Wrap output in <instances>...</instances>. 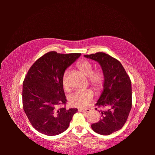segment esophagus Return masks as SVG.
I'll list each match as a JSON object with an SVG mask.
<instances>
[{"label":"esophagus","mask_w":155,"mask_h":155,"mask_svg":"<svg viewBox=\"0 0 155 155\" xmlns=\"http://www.w3.org/2000/svg\"><path fill=\"white\" fill-rule=\"evenodd\" d=\"M78 110L79 112H88L90 111V109H78Z\"/></svg>","instance_id":"34e87169"}]
</instances>
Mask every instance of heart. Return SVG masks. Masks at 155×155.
<instances>
[{
  "label": "heart",
  "mask_w": 155,
  "mask_h": 155,
  "mask_svg": "<svg viewBox=\"0 0 155 155\" xmlns=\"http://www.w3.org/2000/svg\"><path fill=\"white\" fill-rule=\"evenodd\" d=\"M77 67L80 72L86 76L88 77V81L97 91H100L104 85V75L100 70H94L93 64L88 61H81L77 64ZM68 70L65 71L62 83L64 89H67L68 87ZM94 97V92L91 89H86L85 91H76L72 94L69 96L70 104L75 107H87Z\"/></svg>",
  "instance_id": "heart-1"
}]
</instances>
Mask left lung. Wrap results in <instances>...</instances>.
I'll return each mask as SVG.
<instances>
[{"label": "left lung", "mask_w": 155, "mask_h": 155, "mask_svg": "<svg viewBox=\"0 0 155 155\" xmlns=\"http://www.w3.org/2000/svg\"><path fill=\"white\" fill-rule=\"evenodd\" d=\"M84 56L100 64L104 75V90L96 105L109 108L99 110L102 118L91 127L100 134H111L122 128L128 118L132 107L130 79L121 63L110 55L97 52Z\"/></svg>", "instance_id": "8db88e82"}]
</instances>
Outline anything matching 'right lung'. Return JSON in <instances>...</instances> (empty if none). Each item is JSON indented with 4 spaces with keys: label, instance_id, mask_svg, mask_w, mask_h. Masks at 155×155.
I'll return each instance as SVG.
<instances>
[{
    "label": "right lung",
    "instance_id": "obj_1",
    "mask_svg": "<svg viewBox=\"0 0 155 155\" xmlns=\"http://www.w3.org/2000/svg\"><path fill=\"white\" fill-rule=\"evenodd\" d=\"M81 54L49 51L33 64L22 85V105L33 127L48 136L66 130L78 109H67L62 79L64 73Z\"/></svg>",
    "mask_w": 155,
    "mask_h": 155
}]
</instances>
